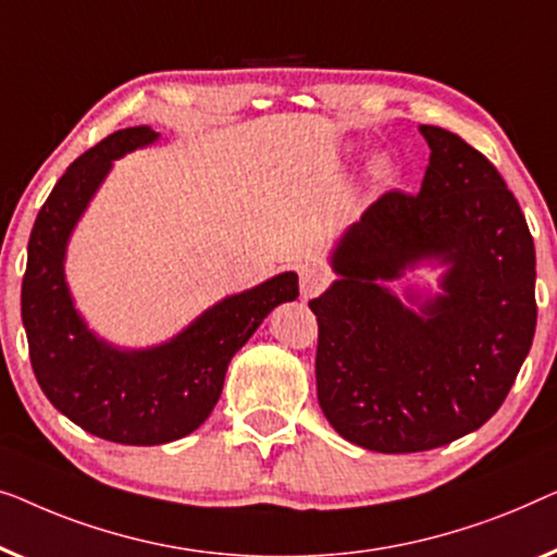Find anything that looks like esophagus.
Wrapping results in <instances>:
<instances>
[{
    "label": "esophagus",
    "mask_w": 557,
    "mask_h": 557,
    "mask_svg": "<svg viewBox=\"0 0 557 557\" xmlns=\"http://www.w3.org/2000/svg\"><path fill=\"white\" fill-rule=\"evenodd\" d=\"M297 277H300V295L305 300L323 293L327 282H331V275L323 268H315V264H305V268L297 270Z\"/></svg>",
    "instance_id": "obj_1"
}]
</instances>
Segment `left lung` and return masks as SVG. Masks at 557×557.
Returning <instances> with one entry per match:
<instances>
[{
	"label": "left lung",
	"instance_id": "1",
	"mask_svg": "<svg viewBox=\"0 0 557 557\" xmlns=\"http://www.w3.org/2000/svg\"><path fill=\"white\" fill-rule=\"evenodd\" d=\"M432 156L419 194L386 191L333 257L343 280L310 300L325 419L363 449H436L480 429L510 394L537 323L535 245L505 178L457 133L421 125ZM453 264L425 315L381 278L409 261Z\"/></svg>",
	"mask_w": 557,
	"mask_h": 557
}]
</instances>
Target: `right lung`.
<instances>
[{
  "label": "right lung",
  "mask_w": 557,
  "mask_h": 557,
  "mask_svg": "<svg viewBox=\"0 0 557 557\" xmlns=\"http://www.w3.org/2000/svg\"><path fill=\"white\" fill-rule=\"evenodd\" d=\"M148 125L115 131L70 163L35 219L22 277V323L42 394L85 432L115 444L151 446L199 429L222 396L232 356L268 312L297 297L285 272L226 297L166 346L123 354L88 333L70 302L62 257L111 161L151 144Z\"/></svg>",
  "instance_id": "right-lung-1"
}]
</instances>
